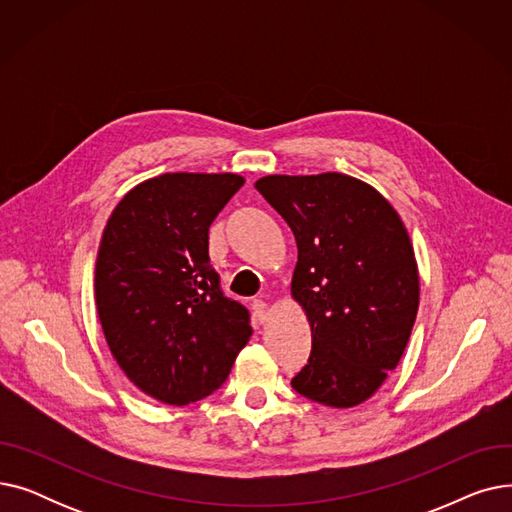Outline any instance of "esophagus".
<instances>
[{"label": "esophagus", "instance_id": "34e87169", "mask_svg": "<svg viewBox=\"0 0 512 512\" xmlns=\"http://www.w3.org/2000/svg\"><path fill=\"white\" fill-rule=\"evenodd\" d=\"M253 315L259 324H265L267 319V305L263 301H253Z\"/></svg>", "mask_w": 512, "mask_h": 512}]
</instances>
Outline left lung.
<instances>
[{
  "instance_id": "8db88e82",
  "label": "left lung",
  "mask_w": 512,
  "mask_h": 512,
  "mask_svg": "<svg viewBox=\"0 0 512 512\" xmlns=\"http://www.w3.org/2000/svg\"><path fill=\"white\" fill-rule=\"evenodd\" d=\"M297 240L292 297L309 319L311 355L292 388L348 409L375 394L405 353L419 307L411 238L373 186L338 172L255 182Z\"/></svg>"
}]
</instances>
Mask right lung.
<instances>
[{"mask_svg": "<svg viewBox=\"0 0 512 512\" xmlns=\"http://www.w3.org/2000/svg\"><path fill=\"white\" fill-rule=\"evenodd\" d=\"M245 178L161 174L134 186L101 236L95 301L126 378L166 405L218 390L249 342L251 315L209 265V226Z\"/></svg>", "mask_w": 512, "mask_h": 512, "instance_id": "add662e5", "label": "right lung"}]
</instances>
